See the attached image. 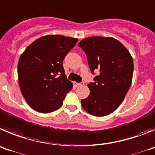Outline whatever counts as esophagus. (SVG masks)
I'll list each match as a JSON object with an SVG mask.
<instances>
[{
  "label": "esophagus",
  "instance_id": "obj_1",
  "mask_svg": "<svg viewBox=\"0 0 155 155\" xmlns=\"http://www.w3.org/2000/svg\"><path fill=\"white\" fill-rule=\"evenodd\" d=\"M73 84H74V86H76V87H77V86H81V85L84 84V82H81V83H76V82H74Z\"/></svg>",
  "mask_w": 155,
  "mask_h": 155
}]
</instances>
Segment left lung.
Here are the masks:
<instances>
[{"label":"left lung","mask_w":155,"mask_h":155,"mask_svg":"<svg viewBox=\"0 0 155 155\" xmlns=\"http://www.w3.org/2000/svg\"><path fill=\"white\" fill-rule=\"evenodd\" d=\"M78 45L95 75L94 82L88 84L89 97L81 100L82 107L93 116L108 115L120 105L131 85L133 58L119 41L110 37L87 38Z\"/></svg>","instance_id":"obj_1"}]
</instances>
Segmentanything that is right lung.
<instances>
[{"instance_id": "add662e5", "label": "right lung", "mask_w": 155, "mask_h": 155, "mask_svg": "<svg viewBox=\"0 0 155 155\" xmlns=\"http://www.w3.org/2000/svg\"><path fill=\"white\" fill-rule=\"evenodd\" d=\"M77 38L63 35L39 38L27 47L18 64L21 91L28 105L47 114L58 110L72 83L65 74L62 62Z\"/></svg>"}]
</instances>
